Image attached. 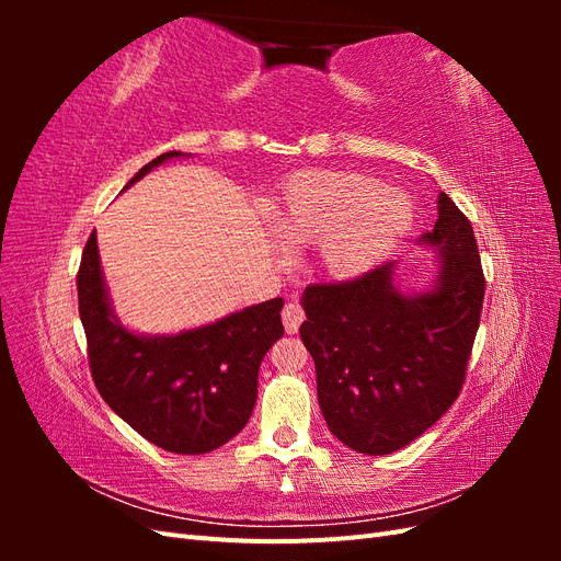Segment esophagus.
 Here are the masks:
<instances>
[{"label": "esophagus", "mask_w": 561, "mask_h": 561, "mask_svg": "<svg viewBox=\"0 0 561 561\" xmlns=\"http://www.w3.org/2000/svg\"><path fill=\"white\" fill-rule=\"evenodd\" d=\"M283 325H285V332L287 334H295L297 330H299V325H301V320H304V309L299 307L297 301H287L285 307H283Z\"/></svg>", "instance_id": "obj_1"}]
</instances>
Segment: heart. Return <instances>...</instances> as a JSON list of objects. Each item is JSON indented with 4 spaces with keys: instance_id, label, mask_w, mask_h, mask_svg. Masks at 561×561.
I'll return each instance as SVG.
<instances>
[{
    "instance_id": "obj_1",
    "label": "heart",
    "mask_w": 561,
    "mask_h": 561,
    "mask_svg": "<svg viewBox=\"0 0 561 561\" xmlns=\"http://www.w3.org/2000/svg\"><path fill=\"white\" fill-rule=\"evenodd\" d=\"M271 215L287 243H320L322 268L336 280H355L377 268L414 225V206L404 192L344 171L287 178Z\"/></svg>"
}]
</instances>
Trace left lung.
Returning a JSON list of instances; mask_svg holds the SVG:
<instances>
[{"instance_id":"8db88e82","label":"left lung","mask_w":561,"mask_h":561,"mask_svg":"<svg viewBox=\"0 0 561 561\" xmlns=\"http://www.w3.org/2000/svg\"><path fill=\"white\" fill-rule=\"evenodd\" d=\"M419 243L437 254L426 293L400 290L393 260L355 280L309 285L301 297L299 334L316 363L320 412L332 435L360 454H393L449 410L480 328L478 243L445 192Z\"/></svg>"}]
</instances>
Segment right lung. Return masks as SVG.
Listing matches in <instances>:
<instances>
[{
	"label": "right lung",
	"instance_id": "obj_1",
	"mask_svg": "<svg viewBox=\"0 0 561 561\" xmlns=\"http://www.w3.org/2000/svg\"><path fill=\"white\" fill-rule=\"evenodd\" d=\"M180 157L186 154L165 151L124 190ZM77 290L95 388L133 431L173 454H208L243 431L257 402L262 358L283 336L280 297L196 330L138 334L112 309L95 231L81 254Z\"/></svg>",
	"mask_w": 561,
	"mask_h": 561
}]
</instances>
